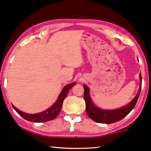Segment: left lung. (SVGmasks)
I'll list each match as a JSON object with an SVG mask.
<instances>
[{"label": "left lung", "instance_id": "obj_1", "mask_svg": "<svg viewBox=\"0 0 151 151\" xmlns=\"http://www.w3.org/2000/svg\"><path fill=\"white\" fill-rule=\"evenodd\" d=\"M140 80L142 81V75L139 74ZM84 88V100L86 102V109L87 114L90 118L96 122L105 123V124H111L122 120L125 116L130 113L133 108L135 107L137 99H138L140 92H141L142 83L140 84L139 91L132 101L127 106L120 109L116 110H103L96 107L93 104L91 98L89 94V89L86 85H83Z\"/></svg>", "mask_w": 151, "mask_h": 151}]
</instances>
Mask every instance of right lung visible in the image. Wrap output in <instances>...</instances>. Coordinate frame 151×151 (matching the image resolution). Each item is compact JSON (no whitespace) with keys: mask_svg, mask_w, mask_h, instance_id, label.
Here are the masks:
<instances>
[{"mask_svg":"<svg viewBox=\"0 0 151 151\" xmlns=\"http://www.w3.org/2000/svg\"><path fill=\"white\" fill-rule=\"evenodd\" d=\"M75 84V83H73L68 84L67 85V86H65L64 88H63L62 91H61L58 99H57V101L55 102L54 105H52V107H50L49 109H46V111L41 112V113L36 114H29L20 111V110L17 109L16 107H15L14 105H12L13 108H14V109L16 110L17 113H18L20 116H22L23 118L27 120L31 121V122H44L52 120L58 116L59 113L61 111V107H62L63 100H64L65 97H66L69 90H70Z\"/></svg>","mask_w":151,"mask_h":151,"instance_id":"add662e5","label":"right lung"}]
</instances>
